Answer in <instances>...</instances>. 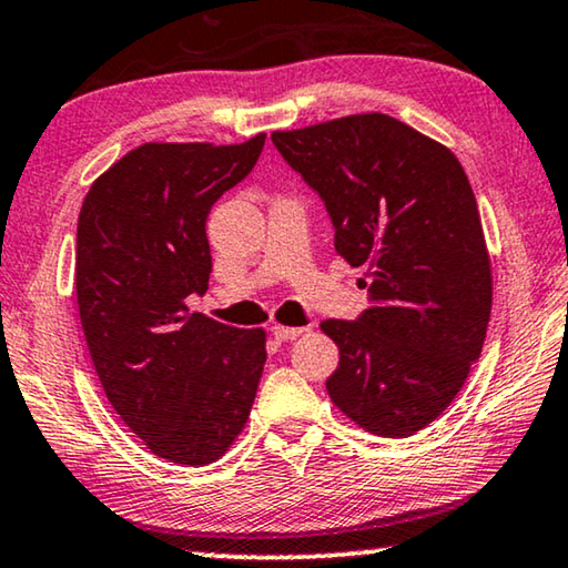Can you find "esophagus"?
<instances>
[{
  "instance_id": "esophagus-1",
  "label": "esophagus",
  "mask_w": 568,
  "mask_h": 568,
  "mask_svg": "<svg viewBox=\"0 0 568 568\" xmlns=\"http://www.w3.org/2000/svg\"><path fill=\"white\" fill-rule=\"evenodd\" d=\"M305 331H311V328H305V325L303 328H295V325H273L271 328L275 341H295V338H301Z\"/></svg>"
}]
</instances>
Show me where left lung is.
I'll return each instance as SVG.
<instances>
[{
    "label": "left lung",
    "instance_id": "obj_1",
    "mask_svg": "<svg viewBox=\"0 0 568 568\" xmlns=\"http://www.w3.org/2000/svg\"><path fill=\"white\" fill-rule=\"evenodd\" d=\"M271 138L325 200L335 253L365 267L373 301L358 321L321 323L341 353L328 396L368 434H418L464 388L491 318V255L466 172L383 112Z\"/></svg>",
    "mask_w": 568,
    "mask_h": 568
}]
</instances>
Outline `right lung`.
<instances>
[{"label":"right lung","mask_w":568,"mask_h":568,"mask_svg":"<svg viewBox=\"0 0 568 568\" xmlns=\"http://www.w3.org/2000/svg\"><path fill=\"white\" fill-rule=\"evenodd\" d=\"M263 145L265 132L240 145L145 142L92 182L77 220V307L104 396L178 466L227 454L267 358L263 328H230L185 303L207 291L210 207Z\"/></svg>","instance_id":"right-lung-1"}]
</instances>
